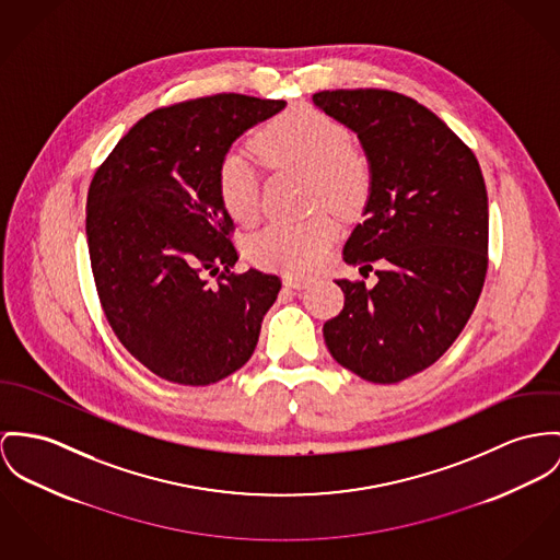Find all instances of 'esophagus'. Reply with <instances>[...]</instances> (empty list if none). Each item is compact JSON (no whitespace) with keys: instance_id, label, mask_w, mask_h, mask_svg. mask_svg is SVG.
<instances>
[{"instance_id":"1","label":"esophagus","mask_w":560,"mask_h":560,"mask_svg":"<svg viewBox=\"0 0 560 560\" xmlns=\"http://www.w3.org/2000/svg\"><path fill=\"white\" fill-rule=\"evenodd\" d=\"M283 285L290 290H304L311 285L308 279H294V277H283Z\"/></svg>"}]
</instances>
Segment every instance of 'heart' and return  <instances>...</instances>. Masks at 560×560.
I'll use <instances>...</instances> for the list:
<instances>
[{"label":"heart","instance_id":"b5f03b06","mask_svg":"<svg viewBox=\"0 0 560 560\" xmlns=\"http://www.w3.org/2000/svg\"><path fill=\"white\" fill-rule=\"evenodd\" d=\"M254 149L270 168L308 174L311 202L328 205L341 215L358 211L371 194V164L351 144L349 129L311 106H294L264 124L254 136ZM217 191L236 221L249 223L258 215V174L245 158L228 153L219 162ZM335 236L337 225L326 213L272 221L249 238L247 256L261 268L304 277L326 259Z\"/></svg>","mask_w":560,"mask_h":560}]
</instances>
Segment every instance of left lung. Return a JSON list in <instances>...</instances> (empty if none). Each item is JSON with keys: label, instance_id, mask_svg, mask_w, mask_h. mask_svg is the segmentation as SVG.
Returning <instances> with one entry per match:
<instances>
[{"label": "left lung", "instance_id": "left-lung-1", "mask_svg": "<svg viewBox=\"0 0 560 560\" xmlns=\"http://www.w3.org/2000/svg\"><path fill=\"white\" fill-rule=\"evenodd\" d=\"M353 129L373 185L343 259L369 277L339 279L343 311L324 324L332 358L373 384L434 364L474 313L488 268V194L474 151L427 106L387 89L313 95Z\"/></svg>", "mask_w": 560, "mask_h": 560}]
</instances>
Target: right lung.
<instances>
[{"label": "right lung", "mask_w": 560, "mask_h": 560, "mask_svg": "<svg viewBox=\"0 0 560 560\" xmlns=\"http://www.w3.org/2000/svg\"><path fill=\"white\" fill-rule=\"evenodd\" d=\"M281 108L283 100L241 93L158 108L93 174L86 243L100 304L121 345L166 382L209 386L238 371L277 301V275L232 270L234 223L217 166Z\"/></svg>", "instance_id": "obj_1"}]
</instances>
